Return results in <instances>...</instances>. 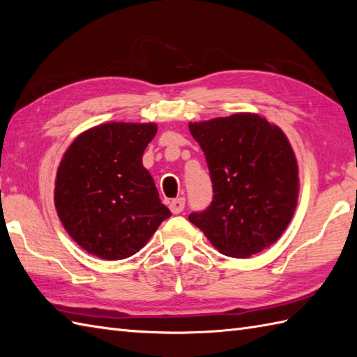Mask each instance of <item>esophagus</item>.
<instances>
[{
	"label": "esophagus",
	"instance_id": "1",
	"mask_svg": "<svg viewBox=\"0 0 357 357\" xmlns=\"http://www.w3.org/2000/svg\"><path fill=\"white\" fill-rule=\"evenodd\" d=\"M185 208V198H176V199H172L170 201V210L172 213L178 215L181 213Z\"/></svg>",
	"mask_w": 357,
	"mask_h": 357
}]
</instances>
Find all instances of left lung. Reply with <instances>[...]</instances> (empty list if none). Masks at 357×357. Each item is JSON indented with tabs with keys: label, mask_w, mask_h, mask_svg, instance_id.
Wrapping results in <instances>:
<instances>
[{
	"label": "left lung",
	"mask_w": 357,
	"mask_h": 357,
	"mask_svg": "<svg viewBox=\"0 0 357 357\" xmlns=\"http://www.w3.org/2000/svg\"><path fill=\"white\" fill-rule=\"evenodd\" d=\"M213 184V201L188 215L219 252L248 257L270 247L298 204V164L278 126L252 113L190 123Z\"/></svg>",
	"instance_id": "1"
}]
</instances>
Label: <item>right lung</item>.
<instances>
[{
	"instance_id": "obj_1",
	"label": "right lung",
	"mask_w": 357,
	"mask_h": 357,
	"mask_svg": "<svg viewBox=\"0 0 357 357\" xmlns=\"http://www.w3.org/2000/svg\"><path fill=\"white\" fill-rule=\"evenodd\" d=\"M156 130V124H101L81 133L64 153L55 206L67 233L87 253L107 261L130 257L172 216L142 165Z\"/></svg>"
}]
</instances>
